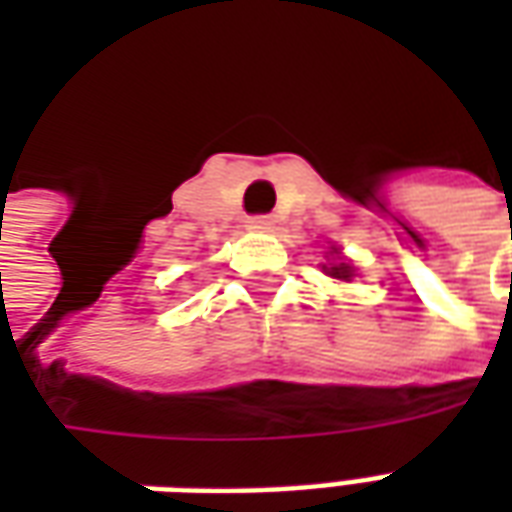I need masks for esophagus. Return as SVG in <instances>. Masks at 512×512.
Listing matches in <instances>:
<instances>
[{
  "mask_svg": "<svg viewBox=\"0 0 512 512\" xmlns=\"http://www.w3.org/2000/svg\"><path fill=\"white\" fill-rule=\"evenodd\" d=\"M246 227L252 230V233H271L274 230V219L271 216H252Z\"/></svg>",
  "mask_w": 512,
  "mask_h": 512,
  "instance_id": "34e87169",
  "label": "esophagus"
}]
</instances>
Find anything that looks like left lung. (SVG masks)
I'll return each instance as SVG.
<instances>
[{
  "label": "left lung",
  "mask_w": 512,
  "mask_h": 512,
  "mask_svg": "<svg viewBox=\"0 0 512 512\" xmlns=\"http://www.w3.org/2000/svg\"><path fill=\"white\" fill-rule=\"evenodd\" d=\"M334 255H337V263H329V266H323V271H326V274H329V277H334V279L351 282V277H354V266H351V263H345L337 249H334Z\"/></svg>",
  "instance_id": "1"
}]
</instances>
